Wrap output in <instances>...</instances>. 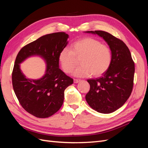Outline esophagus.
<instances>
[{"label": "esophagus", "instance_id": "esophagus-1", "mask_svg": "<svg viewBox=\"0 0 148 148\" xmlns=\"http://www.w3.org/2000/svg\"><path fill=\"white\" fill-rule=\"evenodd\" d=\"M79 82H81V79H73V82L74 83H78Z\"/></svg>", "mask_w": 148, "mask_h": 148}]
</instances>
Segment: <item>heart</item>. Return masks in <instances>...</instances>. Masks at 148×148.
Wrapping results in <instances>:
<instances>
[{"instance_id":"obj_1","label":"heart","mask_w":148,"mask_h":148,"mask_svg":"<svg viewBox=\"0 0 148 148\" xmlns=\"http://www.w3.org/2000/svg\"><path fill=\"white\" fill-rule=\"evenodd\" d=\"M79 66L73 71L77 77H86L90 75L99 77L108 70L112 63L110 48L92 38H84L74 42L70 49L65 47L59 53L58 60L65 73L71 72L79 59Z\"/></svg>"}]
</instances>
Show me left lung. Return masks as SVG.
Returning a JSON list of instances; mask_svg holds the SVG:
<instances>
[{"instance_id": "left-lung-1", "label": "left lung", "mask_w": 148, "mask_h": 148, "mask_svg": "<svg viewBox=\"0 0 148 148\" xmlns=\"http://www.w3.org/2000/svg\"><path fill=\"white\" fill-rule=\"evenodd\" d=\"M103 38L112 52V63L100 78L87 81L90 89L86 101L92 109L110 114L120 108L130 96L133 86L135 64L129 49L122 41L103 31H85Z\"/></svg>"}]
</instances>
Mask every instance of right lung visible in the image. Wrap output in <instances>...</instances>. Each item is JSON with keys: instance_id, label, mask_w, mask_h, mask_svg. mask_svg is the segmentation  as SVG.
<instances>
[{"instance_id": "add662e5", "label": "right lung", "mask_w": 148, "mask_h": 148, "mask_svg": "<svg viewBox=\"0 0 148 148\" xmlns=\"http://www.w3.org/2000/svg\"><path fill=\"white\" fill-rule=\"evenodd\" d=\"M64 32L48 34L26 45L18 53L12 72L13 90L20 104L28 113L47 118L56 113L63 104L65 89L73 79L59 69V53L69 41ZM38 56L47 65L45 73L34 80L22 72L20 64L29 57Z\"/></svg>"}]
</instances>
